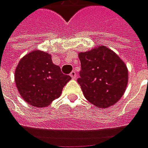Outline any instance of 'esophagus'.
Returning <instances> with one entry per match:
<instances>
[{
    "label": "esophagus",
    "mask_w": 148,
    "mask_h": 148,
    "mask_svg": "<svg viewBox=\"0 0 148 148\" xmlns=\"http://www.w3.org/2000/svg\"><path fill=\"white\" fill-rule=\"evenodd\" d=\"M70 76L71 77V78H72V79H76V78H77V74H76V71H72L71 72Z\"/></svg>",
    "instance_id": "34e87169"
}]
</instances>
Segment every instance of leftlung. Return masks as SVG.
Here are the masks:
<instances>
[{"mask_svg":"<svg viewBox=\"0 0 148 148\" xmlns=\"http://www.w3.org/2000/svg\"><path fill=\"white\" fill-rule=\"evenodd\" d=\"M78 56L82 70L77 82L84 97L103 109L120 100L128 83V70L121 59L103 45Z\"/></svg>","mask_w":148,"mask_h":148,"instance_id":"1","label":"left lung"}]
</instances>
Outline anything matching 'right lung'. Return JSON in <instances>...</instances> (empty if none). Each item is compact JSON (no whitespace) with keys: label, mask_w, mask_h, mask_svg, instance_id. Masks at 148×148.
Listing matches in <instances>:
<instances>
[{"label":"right lung","mask_w":148,"mask_h":148,"mask_svg":"<svg viewBox=\"0 0 148 148\" xmlns=\"http://www.w3.org/2000/svg\"><path fill=\"white\" fill-rule=\"evenodd\" d=\"M71 79L52 62L49 54L40 50L27 54L20 60L15 71L20 95L27 103L38 108L46 107L58 99Z\"/></svg>","instance_id":"obj_1"}]
</instances>
